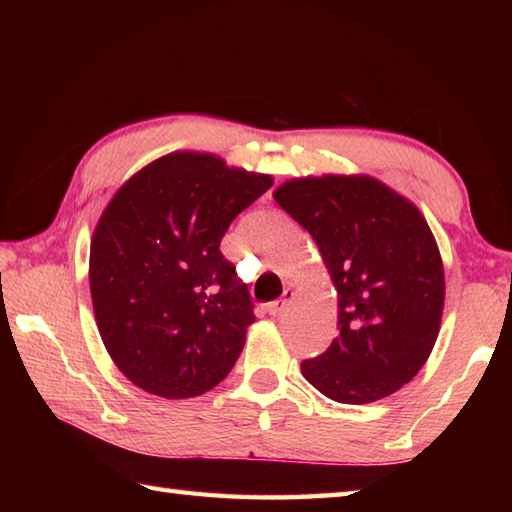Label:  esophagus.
Returning <instances> with one entry per match:
<instances>
[{"label": "esophagus", "mask_w": 512, "mask_h": 512, "mask_svg": "<svg viewBox=\"0 0 512 512\" xmlns=\"http://www.w3.org/2000/svg\"><path fill=\"white\" fill-rule=\"evenodd\" d=\"M295 295H297L295 290L286 288L284 295H281V299H277V301H273V303H268V314H273V317H277V314H281V312H284V310L290 306V301L295 299Z\"/></svg>", "instance_id": "obj_1"}]
</instances>
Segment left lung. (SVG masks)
<instances>
[{
	"label": "left lung",
	"mask_w": 512,
	"mask_h": 512,
	"mask_svg": "<svg viewBox=\"0 0 512 512\" xmlns=\"http://www.w3.org/2000/svg\"><path fill=\"white\" fill-rule=\"evenodd\" d=\"M273 198L312 235L339 306V336L301 374L323 396L367 405L420 372L444 310V266L424 215L365 173L292 178Z\"/></svg>",
	"instance_id": "1"
}]
</instances>
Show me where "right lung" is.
Wrapping results in <instances>:
<instances>
[{"mask_svg":"<svg viewBox=\"0 0 512 512\" xmlns=\"http://www.w3.org/2000/svg\"><path fill=\"white\" fill-rule=\"evenodd\" d=\"M270 187L268 173L171 151L105 206L90 244L94 319L116 367L147 394L200 396L242 354L255 314L220 242Z\"/></svg>","mask_w":512,"mask_h":512,"instance_id":"right-lung-1","label":"right lung"}]
</instances>
